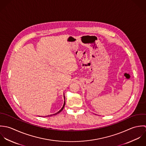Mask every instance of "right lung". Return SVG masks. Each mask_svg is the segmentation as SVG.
Masks as SVG:
<instances>
[{
	"label": "right lung",
	"instance_id": "right-lung-1",
	"mask_svg": "<svg viewBox=\"0 0 146 146\" xmlns=\"http://www.w3.org/2000/svg\"><path fill=\"white\" fill-rule=\"evenodd\" d=\"M64 99H65V98H64ZM65 102H64V105H63V107H62V108H61V110H60L58 111V112H57V113H55V114H54V115H51L50 116H49V115H48V116H46L45 117L51 116H53V115H57L58 113H60V112H61V111H62V110L64 109V106H65Z\"/></svg>",
	"mask_w": 146,
	"mask_h": 146
}]
</instances>
